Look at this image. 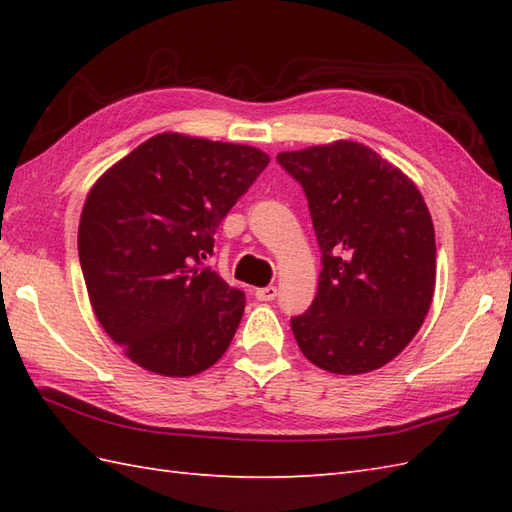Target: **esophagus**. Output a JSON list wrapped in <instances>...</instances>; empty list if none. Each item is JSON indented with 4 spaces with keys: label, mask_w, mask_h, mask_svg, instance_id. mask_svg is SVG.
I'll use <instances>...</instances> for the list:
<instances>
[{
    "label": "esophagus",
    "mask_w": 512,
    "mask_h": 512,
    "mask_svg": "<svg viewBox=\"0 0 512 512\" xmlns=\"http://www.w3.org/2000/svg\"><path fill=\"white\" fill-rule=\"evenodd\" d=\"M255 297L259 301H273L277 297V288L275 286H266V288H259L255 290Z\"/></svg>",
    "instance_id": "obj_1"
}]
</instances>
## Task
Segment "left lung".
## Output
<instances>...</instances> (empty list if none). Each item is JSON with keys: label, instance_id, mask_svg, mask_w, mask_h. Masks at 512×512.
Returning a JSON list of instances; mask_svg holds the SVG:
<instances>
[{"label": "left lung", "instance_id": "8db88e82", "mask_svg": "<svg viewBox=\"0 0 512 512\" xmlns=\"http://www.w3.org/2000/svg\"><path fill=\"white\" fill-rule=\"evenodd\" d=\"M321 248L319 290L292 317L310 363L332 374L387 365L416 336L436 288V233L416 184L352 140L284 151Z\"/></svg>", "mask_w": 512, "mask_h": 512}]
</instances>
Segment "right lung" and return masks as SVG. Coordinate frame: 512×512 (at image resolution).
Wrapping results in <instances>:
<instances>
[{
	"label": "right lung",
	"mask_w": 512,
	"mask_h": 512,
	"mask_svg": "<svg viewBox=\"0 0 512 512\" xmlns=\"http://www.w3.org/2000/svg\"><path fill=\"white\" fill-rule=\"evenodd\" d=\"M268 160L167 132L96 180L79 224L81 270L96 319L136 365L193 376L231 345L246 297L202 262Z\"/></svg>",
	"instance_id": "1"
}]
</instances>
